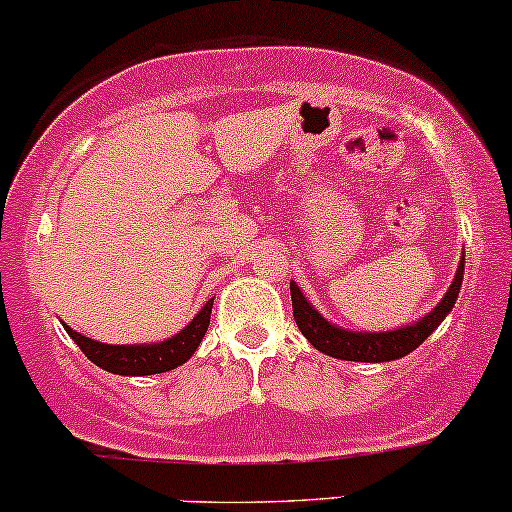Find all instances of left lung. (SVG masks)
Instances as JSON below:
<instances>
[{
	"label": "left lung",
	"instance_id": "left-lung-1",
	"mask_svg": "<svg viewBox=\"0 0 512 512\" xmlns=\"http://www.w3.org/2000/svg\"><path fill=\"white\" fill-rule=\"evenodd\" d=\"M463 272H465V255L458 264V272L451 281L446 295L441 298V303L434 307L429 315L417 319L415 324L403 326L396 331H377V334H362V331H350L343 326L331 324L329 319H324L319 312L312 307L310 300L305 298L303 291L291 281V298H293V317L298 329L303 331L307 341L315 346L319 353L338 357V360H350V362H391L398 357H405L412 353L417 346H422V341L427 336H432V331L446 319L448 312L453 310L455 300H458L460 286H463Z\"/></svg>",
	"mask_w": 512,
	"mask_h": 512
}]
</instances>
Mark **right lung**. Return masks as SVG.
Segmentation results:
<instances>
[{"label": "right lung", "instance_id": "obj_1", "mask_svg": "<svg viewBox=\"0 0 512 512\" xmlns=\"http://www.w3.org/2000/svg\"><path fill=\"white\" fill-rule=\"evenodd\" d=\"M212 305L214 298H209L205 307L193 317V322L183 326L176 336L159 343H145V346H109V343H100L95 338L78 334L66 324L64 329L76 341V346L83 350L85 357L95 362L97 367L112 374H121V377H145V374L169 372V369H176L190 360V355L200 346L202 336L207 334Z\"/></svg>", "mask_w": 512, "mask_h": 512}]
</instances>
